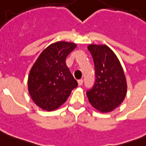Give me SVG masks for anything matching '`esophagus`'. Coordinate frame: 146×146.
Segmentation results:
<instances>
[{
    "instance_id": "34e87169",
    "label": "esophagus",
    "mask_w": 146,
    "mask_h": 146,
    "mask_svg": "<svg viewBox=\"0 0 146 146\" xmlns=\"http://www.w3.org/2000/svg\"><path fill=\"white\" fill-rule=\"evenodd\" d=\"M82 84H83V80H78V85H79V86H81Z\"/></svg>"
}]
</instances>
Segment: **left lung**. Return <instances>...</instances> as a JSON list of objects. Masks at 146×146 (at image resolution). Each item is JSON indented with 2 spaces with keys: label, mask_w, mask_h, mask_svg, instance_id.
<instances>
[{
  "label": "left lung",
  "mask_w": 146,
  "mask_h": 146,
  "mask_svg": "<svg viewBox=\"0 0 146 146\" xmlns=\"http://www.w3.org/2000/svg\"><path fill=\"white\" fill-rule=\"evenodd\" d=\"M95 65L96 81L86 95L92 106L102 112H110L123 102L127 94V82L115 54L106 45L90 44Z\"/></svg>",
  "instance_id": "1"
}]
</instances>
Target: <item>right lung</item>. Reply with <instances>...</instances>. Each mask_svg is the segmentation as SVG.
Instances as JSON below:
<instances>
[{"label": "right lung", "instance_id": "1", "mask_svg": "<svg viewBox=\"0 0 146 146\" xmlns=\"http://www.w3.org/2000/svg\"><path fill=\"white\" fill-rule=\"evenodd\" d=\"M75 44L58 42L49 45L39 55L29 73V92L35 104L48 111L66 102L78 86L65 60L76 48Z\"/></svg>", "mask_w": 146, "mask_h": 146}]
</instances>
